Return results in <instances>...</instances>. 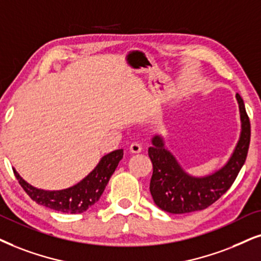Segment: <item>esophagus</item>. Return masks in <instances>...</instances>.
Returning a JSON list of instances; mask_svg holds the SVG:
<instances>
[{"instance_id": "34e87169", "label": "esophagus", "mask_w": 261, "mask_h": 261, "mask_svg": "<svg viewBox=\"0 0 261 261\" xmlns=\"http://www.w3.org/2000/svg\"><path fill=\"white\" fill-rule=\"evenodd\" d=\"M128 149H130L131 153H141L142 146H141L140 143H137V142H134V143L130 144Z\"/></svg>"}]
</instances>
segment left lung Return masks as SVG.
Here are the masks:
<instances>
[{
    "label": "left lung",
    "mask_w": 261,
    "mask_h": 261,
    "mask_svg": "<svg viewBox=\"0 0 261 261\" xmlns=\"http://www.w3.org/2000/svg\"><path fill=\"white\" fill-rule=\"evenodd\" d=\"M241 123L240 140L229 161L217 172L206 177H193L179 166L174 156L165 148L164 140L154 136L148 149L153 174L149 190L155 204L165 212L183 214L207 208L224 195L245 164L250 142V121L245 102L236 94Z\"/></svg>",
    "instance_id": "8db88e82"
}]
</instances>
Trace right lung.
Returning a JSON list of instances; mask_svg holds the SVG:
<instances>
[{"label":"right lung","mask_w":261,"mask_h":261,"mask_svg":"<svg viewBox=\"0 0 261 261\" xmlns=\"http://www.w3.org/2000/svg\"><path fill=\"white\" fill-rule=\"evenodd\" d=\"M123 149H117L105 155L97 166L75 186L64 190H42L25 182L16 171L14 174L25 193L36 203L48 207L62 213H83L89 207L100 200L108 180L117 169L119 161L123 159Z\"/></svg>","instance_id":"add662e5"}]
</instances>
